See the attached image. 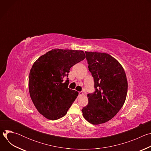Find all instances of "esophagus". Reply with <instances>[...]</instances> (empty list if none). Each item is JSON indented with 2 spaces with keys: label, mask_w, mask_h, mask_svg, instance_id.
<instances>
[{
  "label": "esophagus",
  "mask_w": 151,
  "mask_h": 151,
  "mask_svg": "<svg viewBox=\"0 0 151 151\" xmlns=\"http://www.w3.org/2000/svg\"><path fill=\"white\" fill-rule=\"evenodd\" d=\"M79 96H83V92H82V91H81V92H79Z\"/></svg>",
  "instance_id": "1"
}]
</instances>
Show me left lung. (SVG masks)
<instances>
[{"label":"left lung","instance_id":"left-lung-1","mask_svg":"<svg viewBox=\"0 0 151 151\" xmlns=\"http://www.w3.org/2000/svg\"><path fill=\"white\" fill-rule=\"evenodd\" d=\"M88 70L94 81V93L87 95L88 104L82 109L83 118L99 125L112 119L123 106L128 82L121 64L104 52L85 51Z\"/></svg>","mask_w":151,"mask_h":151}]
</instances>
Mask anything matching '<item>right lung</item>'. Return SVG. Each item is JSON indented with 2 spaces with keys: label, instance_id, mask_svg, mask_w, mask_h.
<instances>
[{
  "label": "right lung",
  "instance_id": "add662e5",
  "mask_svg": "<svg viewBox=\"0 0 151 151\" xmlns=\"http://www.w3.org/2000/svg\"><path fill=\"white\" fill-rule=\"evenodd\" d=\"M85 58L83 51L54 49L33 64L29 77L31 99L37 111L46 118L56 120L67 114L78 96L68 88L70 68Z\"/></svg>",
  "mask_w": 151,
  "mask_h": 151
}]
</instances>
